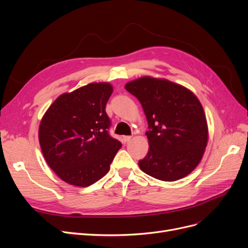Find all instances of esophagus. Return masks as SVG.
<instances>
[{"instance_id": "esophagus-1", "label": "esophagus", "mask_w": 248, "mask_h": 248, "mask_svg": "<svg viewBox=\"0 0 248 248\" xmlns=\"http://www.w3.org/2000/svg\"><path fill=\"white\" fill-rule=\"evenodd\" d=\"M131 140H132L131 136H124V137H123V141H124V142H128Z\"/></svg>"}]
</instances>
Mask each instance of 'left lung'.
Returning <instances> with one entry per match:
<instances>
[{"label": "left lung", "instance_id": "left-lung-1", "mask_svg": "<svg viewBox=\"0 0 248 248\" xmlns=\"http://www.w3.org/2000/svg\"><path fill=\"white\" fill-rule=\"evenodd\" d=\"M140 102L149 131V152L139 161L142 172L172 182L189 175L200 163L208 140L204 109L192 91L150 76L125 84Z\"/></svg>", "mask_w": 248, "mask_h": 248}]
</instances>
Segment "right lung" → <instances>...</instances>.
Returning a JSON list of instances; mask_svg holds the SVG:
<instances>
[{
  "label": "right lung",
  "instance_id": "right-lung-1",
  "mask_svg": "<svg viewBox=\"0 0 248 248\" xmlns=\"http://www.w3.org/2000/svg\"><path fill=\"white\" fill-rule=\"evenodd\" d=\"M112 93L108 82H94L63 93L45 112L39 126L44 158L66 183L87 187L110 169L122 142L108 129L106 106Z\"/></svg>",
  "mask_w": 248,
  "mask_h": 248
}]
</instances>
